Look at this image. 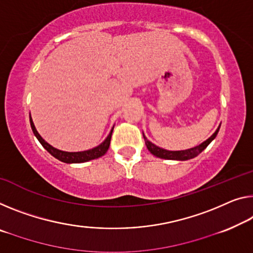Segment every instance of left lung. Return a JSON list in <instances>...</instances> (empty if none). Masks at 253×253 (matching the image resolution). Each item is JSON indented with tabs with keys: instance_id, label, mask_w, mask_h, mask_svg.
Masks as SVG:
<instances>
[{
	"instance_id": "8db88e82",
	"label": "left lung",
	"mask_w": 253,
	"mask_h": 253,
	"mask_svg": "<svg viewBox=\"0 0 253 253\" xmlns=\"http://www.w3.org/2000/svg\"><path fill=\"white\" fill-rule=\"evenodd\" d=\"M219 127H220V126H218V129L215 131V133H213L211 138H208L206 141L201 143V145L196 146V147H193V148H190V149L177 150V151H172V150H166V149L159 148V147H157L156 145H154L153 142H150L149 140L145 137V134L143 133L142 134H143V139H145L147 148H148V150L154 155V156L159 157V158H164V159H173V161H188V159L197 157L198 155L201 153V151L207 148V146L209 145V143H211L212 140L216 138V135L219 131Z\"/></svg>"
}]
</instances>
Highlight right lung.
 <instances>
[{"label": "right lung", "instance_id": "right-lung-1", "mask_svg": "<svg viewBox=\"0 0 253 253\" xmlns=\"http://www.w3.org/2000/svg\"><path fill=\"white\" fill-rule=\"evenodd\" d=\"M29 120H30V126H32L34 134L36 135V138L38 139V141L42 143V146L44 147V148L47 150L53 157H55L56 159H59V161L63 162V163H68V164H73V163H84V162L91 161V159L102 157L103 155L106 154L108 148H110L112 132H113V129H114V126L112 127V130L110 132V134L107 135V138L105 139L99 146L95 147V148L84 150V151H77V153H69V151H63V150H59V149L54 148L53 146H50L49 143L46 142L45 140L41 137V134L38 133L36 127H35V124L33 122L32 116H30Z\"/></svg>", "mask_w": 253, "mask_h": 253}]
</instances>
